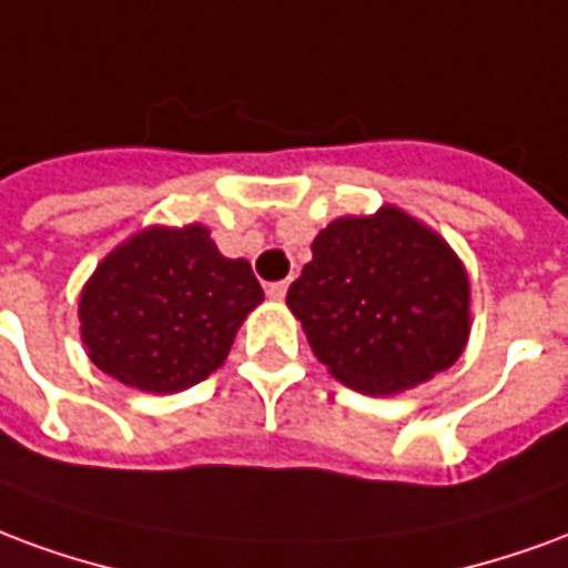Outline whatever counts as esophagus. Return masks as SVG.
<instances>
[{
    "mask_svg": "<svg viewBox=\"0 0 568 568\" xmlns=\"http://www.w3.org/2000/svg\"><path fill=\"white\" fill-rule=\"evenodd\" d=\"M266 293H268V300H284V296H287V281H275V284H268L266 287Z\"/></svg>",
    "mask_w": 568,
    "mask_h": 568,
    "instance_id": "obj_1",
    "label": "esophagus"
}]
</instances>
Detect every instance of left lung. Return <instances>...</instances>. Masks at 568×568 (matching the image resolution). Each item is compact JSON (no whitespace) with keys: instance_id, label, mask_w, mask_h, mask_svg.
<instances>
[{"instance_id":"8db88e82","label":"left lung","mask_w":568,"mask_h":568,"mask_svg":"<svg viewBox=\"0 0 568 568\" xmlns=\"http://www.w3.org/2000/svg\"><path fill=\"white\" fill-rule=\"evenodd\" d=\"M314 357L369 396L445 372L469 338V278L448 242L405 211L338 217L287 290Z\"/></svg>"}]
</instances>
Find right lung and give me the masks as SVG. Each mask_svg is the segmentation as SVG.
<instances>
[{"label": "right lung", "mask_w": 568, "mask_h": 568, "mask_svg": "<svg viewBox=\"0 0 568 568\" xmlns=\"http://www.w3.org/2000/svg\"><path fill=\"white\" fill-rule=\"evenodd\" d=\"M263 287L205 226H151L118 244L81 290V338L93 366L144 393L187 390L221 369Z\"/></svg>", "instance_id": "obj_1"}]
</instances>
